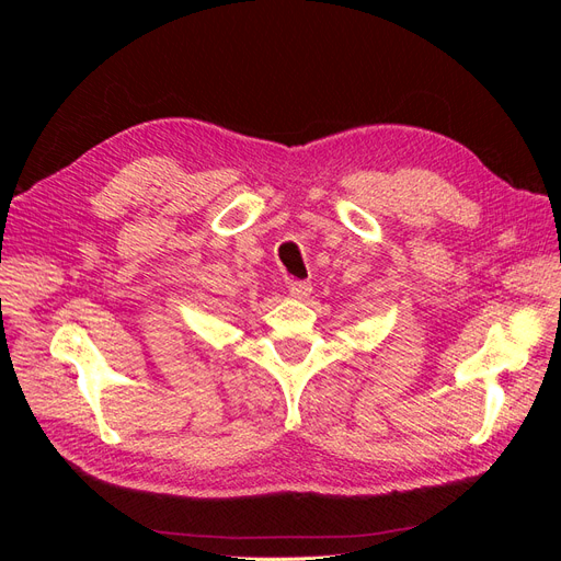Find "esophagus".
Instances as JSON below:
<instances>
[{
  "mask_svg": "<svg viewBox=\"0 0 561 561\" xmlns=\"http://www.w3.org/2000/svg\"><path fill=\"white\" fill-rule=\"evenodd\" d=\"M287 290H290V295L295 299H307L311 295V283L309 280H293L290 285H287Z\"/></svg>",
  "mask_w": 561,
  "mask_h": 561,
  "instance_id": "obj_1",
  "label": "esophagus"
}]
</instances>
